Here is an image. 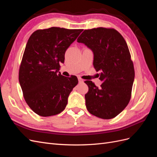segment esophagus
I'll list each match as a JSON object with an SVG mask.
<instances>
[{
  "mask_svg": "<svg viewBox=\"0 0 157 157\" xmlns=\"http://www.w3.org/2000/svg\"><path fill=\"white\" fill-rule=\"evenodd\" d=\"M78 80L79 82H83V81H84L83 79H82L80 77H78Z\"/></svg>",
  "mask_w": 157,
  "mask_h": 157,
  "instance_id": "esophagus-1",
  "label": "esophagus"
}]
</instances>
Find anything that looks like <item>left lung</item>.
<instances>
[{"mask_svg": "<svg viewBox=\"0 0 157 157\" xmlns=\"http://www.w3.org/2000/svg\"><path fill=\"white\" fill-rule=\"evenodd\" d=\"M94 52V67L100 71L103 83L98 88L91 80L85 94L87 110L103 119H111L130 102L135 71L126 42L113 28L84 30L77 39Z\"/></svg>", "mask_w": 157, "mask_h": 157, "instance_id": "8db88e82", "label": "left lung"}]
</instances>
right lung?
Returning <instances> with one entry per match:
<instances>
[{
  "mask_svg": "<svg viewBox=\"0 0 157 157\" xmlns=\"http://www.w3.org/2000/svg\"><path fill=\"white\" fill-rule=\"evenodd\" d=\"M83 29L52 27L33 32L26 44L19 69V81L27 104L38 115L50 117L62 112L73 88L75 75L58 73L65 53Z\"/></svg>",
  "mask_w": 157,
  "mask_h": 157,
  "instance_id": "add662e5",
  "label": "right lung"
}]
</instances>
